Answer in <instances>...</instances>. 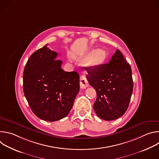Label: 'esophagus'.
<instances>
[{
    "label": "esophagus",
    "instance_id": "1",
    "mask_svg": "<svg viewBox=\"0 0 159 159\" xmlns=\"http://www.w3.org/2000/svg\"><path fill=\"white\" fill-rule=\"evenodd\" d=\"M80 87L82 89H85L88 87L89 83L87 81V79L86 77L84 75H82L80 77Z\"/></svg>",
    "mask_w": 159,
    "mask_h": 159
}]
</instances>
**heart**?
I'll use <instances>...</instances> for the list:
<instances>
[{
  "label": "heart",
  "instance_id": "heart-1",
  "mask_svg": "<svg viewBox=\"0 0 159 159\" xmlns=\"http://www.w3.org/2000/svg\"><path fill=\"white\" fill-rule=\"evenodd\" d=\"M104 53L103 51L98 50L94 52L87 59V63L90 65H96L101 63L104 59Z\"/></svg>",
  "mask_w": 159,
  "mask_h": 159
}]
</instances>
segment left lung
Wrapping results in <instances>:
<instances>
[{"instance_id": "1", "label": "left lung", "mask_w": 159, "mask_h": 159, "mask_svg": "<svg viewBox=\"0 0 159 159\" xmlns=\"http://www.w3.org/2000/svg\"><path fill=\"white\" fill-rule=\"evenodd\" d=\"M85 69L89 84L96 90L93 106L96 115L106 121L122 116L129 106L133 88L131 67L122 53L116 50L109 63Z\"/></svg>"}]
</instances>
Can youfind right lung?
Returning a JSON list of instances; mask_svg holds the SVG:
<instances>
[{"mask_svg":"<svg viewBox=\"0 0 159 159\" xmlns=\"http://www.w3.org/2000/svg\"><path fill=\"white\" fill-rule=\"evenodd\" d=\"M47 44L28 60L23 72V91L37 117L55 121L70 111L80 89L79 75L63 70L62 61L56 60L58 53Z\"/></svg>","mask_w":159,"mask_h":159,"instance_id":"obj_1","label":"right lung"}]
</instances>
